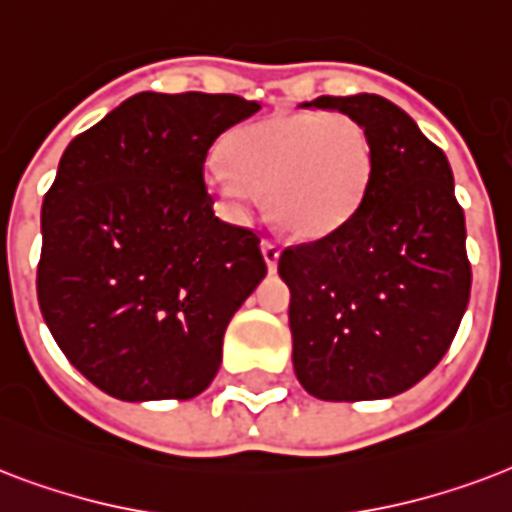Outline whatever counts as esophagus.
<instances>
[{
    "instance_id": "esophagus-1",
    "label": "esophagus",
    "mask_w": 512,
    "mask_h": 512,
    "mask_svg": "<svg viewBox=\"0 0 512 512\" xmlns=\"http://www.w3.org/2000/svg\"><path fill=\"white\" fill-rule=\"evenodd\" d=\"M261 253H264V261H267L269 269L277 267V259H280V245L275 240H264L261 243Z\"/></svg>"
}]
</instances>
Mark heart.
<instances>
[{
    "mask_svg": "<svg viewBox=\"0 0 512 512\" xmlns=\"http://www.w3.org/2000/svg\"><path fill=\"white\" fill-rule=\"evenodd\" d=\"M205 184L232 216L264 192L277 227L296 240L339 232L363 205L376 170L374 138L342 112H277L227 136Z\"/></svg>",
    "mask_w": 512,
    "mask_h": 512,
    "instance_id": "heart-1",
    "label": "heart"
}]
</instances>
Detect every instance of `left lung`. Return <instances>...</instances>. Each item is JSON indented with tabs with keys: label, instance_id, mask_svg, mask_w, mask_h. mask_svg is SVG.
Instances as JSON below:
<instances>
[{
	"label": "left lung",
	"instance_id": "8db88e82",
	"mask_svg": "<svg viewBox=\"0 0 512 512\" xmlns=\"http://www.w3.org/2000/svg\"><path fill=\"white\" fill-rule=\"evenodd\" d=\"M366 125L376 170L339 232L280 253L291 288L293 371L320 400H379L414 387L457 336L470 299L465 213L443 149L374 93L320 95Z\"/></svg>",
	"mask_w": 512,
	"mask_h": 512
}]
</instances>
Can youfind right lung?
Segmentation results:
<instances>
[{
  "label": "right lung",
  "mask_w": 512,
  "mask_h": 512,
  "mask_svg": "<svg viewBox=\"0 0 512 512\" xmlns=\"http://www.w3.org/2000/svg\"><path fill=\"white\" fill-rule=\"evenodd\" d=\"M261 104L138 93L79 133L42 202L37 299L79 374L120 400H189L267 275L259 235L213 213L205 157Z\"/></svg>",
  "instance_id": "add662e5"
}]
</instances>
